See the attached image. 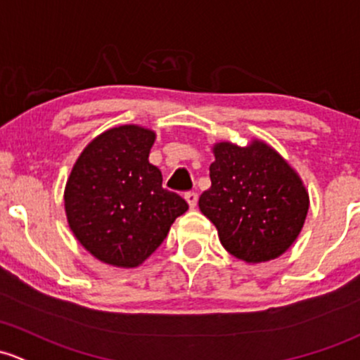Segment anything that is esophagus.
<instances>
[{"label":"esophagus","mask_w":360,"mask_h":360,"mask_svg":"<svg viewBox=\"0 0 360 360\" xmlns=\"http://www.w3.org/2000/svg\"><path fill=\"white\" fill-rule=\"evenodd\" d=\"M184 198H186L188 205H190V209H195L196 203H198V195H196L195 191H188L186 195H184Z\"/></svg>","instance_id":"obj_1"}]
</instances>
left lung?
Wrapping results in <instances>:
<instances>
[{"instance_id":"left-lung-1","label":"left lung","mask_w":360,"mask_h":360,"mask_svg":"<svg viewBox=\"0 0 360 360\" xmlns=\"http://www.w3.org/2000/svg\"><path fill=\"white\" fill-rule=\"evenodd\" d=\"M212 186L198 207L217 228L231 255L248 264L278 259L297 240L309 210V193L288 162L272 146L215 143Z\"/></svg>"}]
</instances>
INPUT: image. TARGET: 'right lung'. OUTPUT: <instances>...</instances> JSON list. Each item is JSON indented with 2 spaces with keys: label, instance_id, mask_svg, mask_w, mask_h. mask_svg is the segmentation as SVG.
Instances as JSON below:
<instances>
[{
  "label": "right lung",
  "instance_id": "add662e5",
  "mask_svg": "<svg viewBox=\"0 0 360 360\" xmlns=\"http://www.w3.org/2000/svg\"><path fill=\"white\" fill-rule=\"evenodd\" d=\"M155 132L126 124L101 132L72 167L63 202L69 226L93 257L115 267H138L162 245L188 210L164 190L148 162Z\"/></svg>",
  "mask_w": 360,
  "mask_h": 360
}]
</instances>
